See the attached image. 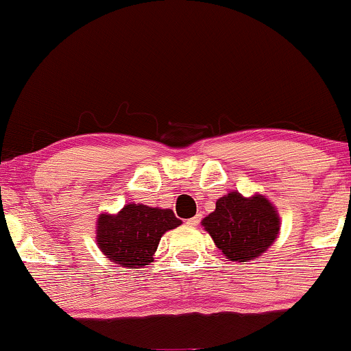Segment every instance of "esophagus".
<instances>
[{
	"label": "esophagus",
	"mask_w": 351,
	"mask_h": 351,
	"mask_svg": "<svg viewBox=\"0 0 351 351\" xmlns=\"http://www.w3.org/2000/svg\"><path fill=\"white\" fill-rule=\"evenodd\" d=\"M199 221H201V215H196L195 217H189V219L186 221V224L188 226H198Z\"/></svg>",
	"instance_id": "obj_1"
}]
</instances>
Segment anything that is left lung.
Segmentation results:
<instances>
[{"instance_id":"1","label":"left lung","mask_w":351,"mask_h":351,"mask_svg":"<svg viewBox=\"0 0 351 351\" xmlns=\"http://www.w3.org/2000/svg\"><path fill=\"white\" fill-rule=\"evenodd\" d=\"M216 247L232 263H251L276 243L280 231L277 208L265 196L229 191L201 221Z\"/></svg>"}]
</instances>
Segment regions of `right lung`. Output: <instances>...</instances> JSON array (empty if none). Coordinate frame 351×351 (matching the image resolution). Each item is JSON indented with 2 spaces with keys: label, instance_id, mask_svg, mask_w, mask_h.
Masks as SVG:
<instances>
[{
  "label": "right lung",
  "instance_id": "1",
  "mask_svg": "<svg viewBox=\"0 0 351 351\" xmlns=\"http://www.w3.org/2000/svg\"><path fill=\"white\" fill-rule=\"evenodd\" d=\"M180 224L171 209L128 203L117 215L99 216L95 243L110 263L140 269L152 263L165 232Z\"/></svg>",
  "mask_w": 351,
  "mask_h": 351
}]
</instances>
